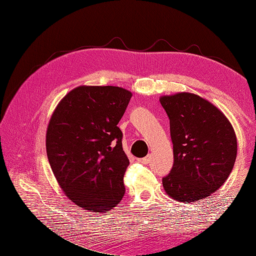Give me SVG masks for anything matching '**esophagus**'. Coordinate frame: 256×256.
Masks as SVG:
<instances>
[{
	"label": "esophagus",
	"mask_w": 256,
	"mask_h": 256,
	"mask_svg": "<svg viewBox=\"0 0 256 256\" xmlns=\"http://www.w3.org/2000/svg\"><path fill=\"white\" fill-rule=\"evenodd\" d=\"M138 161L140 162V164H148V162H150V156H147V157H144V158L138 159Z\"/></svg>",
	"instance_id": "esophagus-1"
}]
</instances>
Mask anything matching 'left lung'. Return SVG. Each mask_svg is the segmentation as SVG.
Masks as SVG:
<instances>
[{"mask_svg": "<svg viewBox=\"0 0 256 256\" xmlns=\"http://www.w3.org/2000/svg\"><path fill=\"white\" fill-rule=\"evenodd\" d=\"M170 120L174 164L162 184L168 196L182 203L207 198L230 176L237 138L218 108L191 92L160 98Z\"/></svg>", "mask_w": 256, "mask_h": 256, "instance_id": "8db88e82", "label": "left lung"}]
</instances>
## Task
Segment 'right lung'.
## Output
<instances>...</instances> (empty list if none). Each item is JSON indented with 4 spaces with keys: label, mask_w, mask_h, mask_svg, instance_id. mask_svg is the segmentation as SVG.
Segmentation results:
<instances>
[{
    "label": "right lung",
    "mask_w": 256,
    "mask_h": 256,
    "mask_svg": "<svg viewBox=\"0 0 256 256\" xmlns=\"http://www.w3.org/2000/svg\"><path fill=\"white\" fill-rule=\"evenodd\" d=\"M132 96L118 86H79L60 100L47 129L51 168L68 198L88 212H109L124 194L129 160L118 124Z\"/></svg>",
    "instance_id": "obj_1"
}]
</instances>
